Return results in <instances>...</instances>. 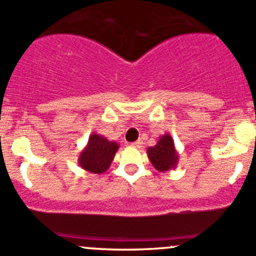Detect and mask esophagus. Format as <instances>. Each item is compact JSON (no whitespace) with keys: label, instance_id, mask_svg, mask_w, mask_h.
<instances>
[{"label":"esophagus","instance_id":"34e87169","mask_svg":"<svg viewBox=\"0 0 256 256\" xmlns=\"http://www.w3.org/2000/svg\"><path fill=\"white\" fill-rule=\"evenodd\" d=\"M142 140H138V141H135V142H132L131 144V146L132 147H138V148H140L141 146H142Z\"/></svg>","mask_w":256,"mask_h":256}]
</instances>
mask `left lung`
I'll return each mask as SVG.
<instances>
[{
  "label": "left lung",
  "mask_w": 256,
  "mask_h": 256,
  "mask_svg": "<svg viewBox=\"0 0 256 256\" xmlns=\"http://www.w3.org/2000/svg\"><path fill=\"white\" fill-rule=\"evenodd\" d=\"M147 156L152 166L160 172L176 168L178 158H180L176 147H174V141L170 134L160 136L157 144L147 148Z\"/></svg>",
  "instance_id": "left-lung-1"
}]
</instances>
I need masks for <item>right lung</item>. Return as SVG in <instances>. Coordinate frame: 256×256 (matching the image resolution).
Listing matches in <instances>:
<instances>
[{
	"instance_id": "obj_1",
	"label": "right lung",
	"mask_w": 256,
	"mask_h": 256,
	"mask_svg": "<svg viewBox=\"0 0 256 256\" xmlns=\"http://www.w3.org/2000/svg\"><path fill=\"white\" fill-rule=\"evenodd\" d=\"M118 147L116 141H109L102 135L92 134L86 146L79 154L80 167L92 174H104L109 170Z\"/></svg>"
}]
</instances>
